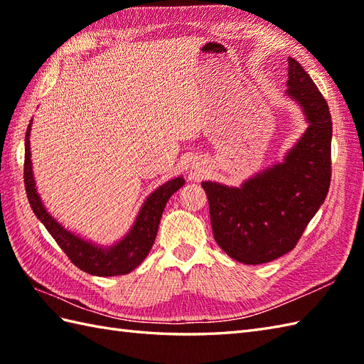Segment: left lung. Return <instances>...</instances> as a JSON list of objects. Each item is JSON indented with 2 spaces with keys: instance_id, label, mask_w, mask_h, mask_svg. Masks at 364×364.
<instances>
[{
  "instance_id": "8db88e82",
  "label": "left lung",
  "mask_w": 364,
  "mask_h": 364,
  "mask_svg": "<svg viewBox=\"0 0 364 364\" xmlns=\"http://www.w3.org/2000/svg\"><path fill=\"white\" fill-rule=\"evenodd\" d=\"M288 94L308 128L283 162L241 188L203 181L215 242L244 264H262L291 252L326 200L331 178V115L326 98L296 59H288Z\"/></svg>"
}]
</instances>
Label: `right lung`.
<instances>
[{
	"mask_svg": "<svg viewBox=\"0 0 364 364\" xmlns=\"http://www.w3.org/2000/svg\"><path fill=\"white\" fill-rule=\"evenodd\" d=\"M31 123H33V119L29 122L25 137V170H23V176H25V189L29 205L33 208L37 219L48 230V233L64 250L68 259L84 272L98 277H114L125 275L134 270L151 250L159 228L162 211H164L168 198L172 197L173 192L184 184V178L178 176L175 180H170L149 196L137 214L134 225L131 227L122 241L111 247H98L89 241H84L72 231L65 230L45 210L42 200L37 194L33 175V162H31Z\"/></svg>",
	"mask_w": 364,
	"mask_h": 364,
	"instance_id": "1",
	"label": "right lung"
}]
</instances>
